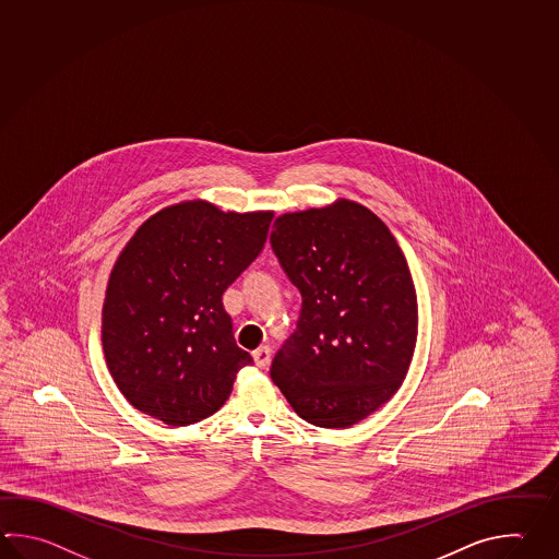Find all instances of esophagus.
Segmentation results:
<instances>
[{"label": "esophagus", "mask_w": 559, "mask_h": 559, "mask_svg": "<svg viewBox=\"0 0 559 559\" xmlns=\"http://www.w3.org/2000/svg\"><path fill=\"white\" fill-rule=\"evenodd\" d=\"M252 358H254V362H257L259 368H266V366L271 365V348H269V346L257 348V350L252 353Z\"/></svg>", "instance_id": "34e87169"}]
</instances>
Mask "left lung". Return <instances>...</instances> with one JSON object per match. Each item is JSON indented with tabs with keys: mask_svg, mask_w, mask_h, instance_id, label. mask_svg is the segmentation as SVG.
I'll list each match as a JSON object with an SVG mask.
<instances>
[{
	"mask_svg": "<svg viewBox=\"0 0 559 559\" xmlns=\"http://www.w3.org/2000/svg\"><path fill=\"white\" fill-rule=\"evenodd\" d=\"M273 228L271 247L302 308L271 378L302 420L348 428L408 374L418 336L408 262L386 225L346 199L286 213Z\"/></svg>",
	"mask_w": 559,
	"mask_h": 559,
	"instance_id": "1",
	"label": "left lung"
}]
</instances>
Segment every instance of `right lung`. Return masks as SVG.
I'll return each mask as SVG.
<instances>
[{
  "instance_id": "1",
  "label": "right lung",
  "mask_w": 559,
  "mask_h": 559,
  "mask_svg": "<svg viewBox=\"0 0 559 559\" xmlns=\"http://www.w3.org/2000/svg\"><path fill=\"white\" fill-rule=\"evenodd\" d=\"M271 211L223 213L185 201L147 218L115 262L102 342L131 406L167 426L225 404L251 354L237 346L223 293L266 242Z\"/></svg>"
}]
</instances>
